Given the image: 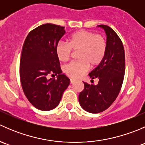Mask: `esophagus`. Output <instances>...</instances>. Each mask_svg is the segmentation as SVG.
<instances>
[{
  "label": "esophagus",
  "mask_w": 145,
  "mask_h": 145,
  "mask_svg": "<svg viewBox=\"0 0 145 145\" xmlns=\"http://www.w3.org/2000/svg\"><path fill=\"white\" fill-rule=\"evenodd\" d=\"M74 82H75V80L73 79V78H70V83H71V84L74 83Z\"/></svg>",
  "instance_id": "1"
}]
</instances>
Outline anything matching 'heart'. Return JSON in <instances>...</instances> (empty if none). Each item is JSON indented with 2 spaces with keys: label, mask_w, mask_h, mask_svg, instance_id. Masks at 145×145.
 <instances>
[{
  "label": "heart",
  "mask_w": 145,
  "mask_h": 145,
  "mask_svg": "<svg viewBox=\"0 0 145 145\" xmlns=\"http://www.w3.org/2000/svg\"><path fill=\"white\" fill-rule=\"evenodd\" d=\"M106 40L102 35L81 30L68 38L67 44L60 43L57 45L56 55L59 61L66 62L71 57V50L78 51V61L71 62L64 68L67 76L78 78L88 70L90 65L96 67L102 63L106 55Z\"/></svg>",
  "instance_id": "heart-1"
}]
</instances>
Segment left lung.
I'll return each mask as SVG.
<instances>
[{
	"mask_svg": "<svg viewBox=\"0 0 145 145\" xmlns=\"http://www.w3.org/2000/svg\"><path fill=\"white\" fill-rule=\"evenodd\" d=\"M98 27L105 31L107 48L102 63L89 74L92 79L98 78V83L83 82L84 89L78 95L81 107L93 114L106 110L114 102L122 86L125 68V52L120 38L108 26L101 24Z\"/></svg>",
	"mask_w": 145,
	"mask_h": 145,
	"instance_id": "1",
	"label": "left lung"
}]
</instances>
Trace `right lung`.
<instances>
[{
  "label": "right lung",
  "mask_w": 145,
  "mask_h": 145,
  "mask_svg": "<svg viewBox=\"0 0 145 145\" xmlns=\"http://www.w3.org/2000/svg\"><path fill=\"white\" fill-rule=\"evenodd\" d=\"M65 33L64 27L45 24L29 32L20 59V76L28 100L39 110L49 111L59 105L70 83L63 74L56 47ZM57 75V79L48 78Z\"/></svg>",
  "instance_id": "right-lung-1"
}]
</instances>
